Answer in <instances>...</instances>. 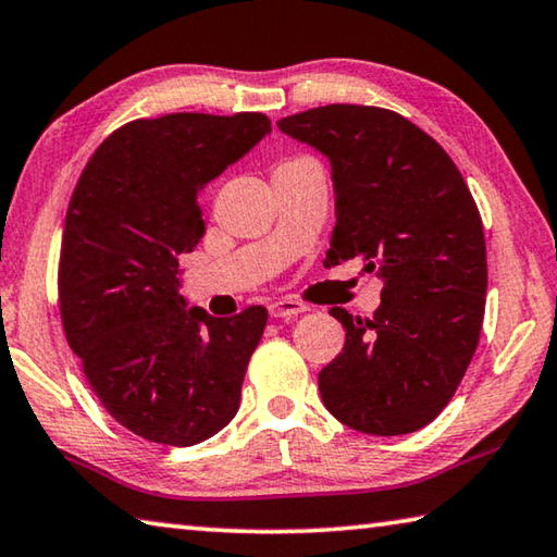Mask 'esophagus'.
<instances>
[{
	"mask_svg": "<svg viewBox=\"0 0 557 557\" xmlns=\"http://www.w3.org/2000/svg\"><path fill=\"white\" fill-rule=\"evenodd\" d=\"M306 310H308L306 304H300V300H290V298L276 300V304L269 306L271 318H296L300 313H306Z\"/></svg>",
	"mask_w": 557,
	"mask_h": 557,
	"instance_id": "34e87169",
	"label": "esophagus"
}]
</instances>
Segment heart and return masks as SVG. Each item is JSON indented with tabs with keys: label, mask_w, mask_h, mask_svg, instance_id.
Here are the masks:
<instances>
[{
	"label": "heart",
	"mask_w": 557,
	"mask_h": 557,
	"mask_svg": "<svg viewBox=\"0 0 557 557\" xmlns=\"http://www.w3.org/2000/svg\"><path fill=\"white\" fill-rule=\"evenodd\" d=\"M306 159V156H298V159H290V161H284V163H281V165H288V163H296V161H304Z\"/></svg>",
	"instance_id": "heart-1"
}]
</instances>
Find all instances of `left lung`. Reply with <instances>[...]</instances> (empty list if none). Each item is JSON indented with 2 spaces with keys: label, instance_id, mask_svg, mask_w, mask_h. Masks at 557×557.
<instances>
[{
  "label": "left lung",
  "instance_id": "obj_1",
  "mask_svg": "<svg viewBox=\"0 0 557 557\" xmlns=\"http://www.w3.org/2000/svg\"><path fill=\"white\" fill-rule=\"evenodd\" d=\"M278 129L333 165L327 267L359 257L384 281L374 318L330 308L347 335L318 376L323 404L359 433H413L450 404L480 343L486 244L472 193L433 136L384 107H313Z\"/></svg>",
  "mask_w": 557,
  "mask_h": 557
}]
</instances>
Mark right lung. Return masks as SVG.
<instances>
[{
    "instance_id": "right-lung-1",
    "label": "right lung",
    "mask_w": 557,
    "mask_h": 557,
    "mask_svg": "<svg viewBox=\"0 0 557 557\" xmlns=\"http://www.w3.org/2000/svg\"><path fill=\"white\" fill-rule=\"evenodd\" d=\"M269 132L261 112L134 120L75 185L58 261L63 330L107 413L144 441L198 445L237 413L269 313L188 308L178 259L205 234L202 185Z\"/></svg>"
}]
</instances>
